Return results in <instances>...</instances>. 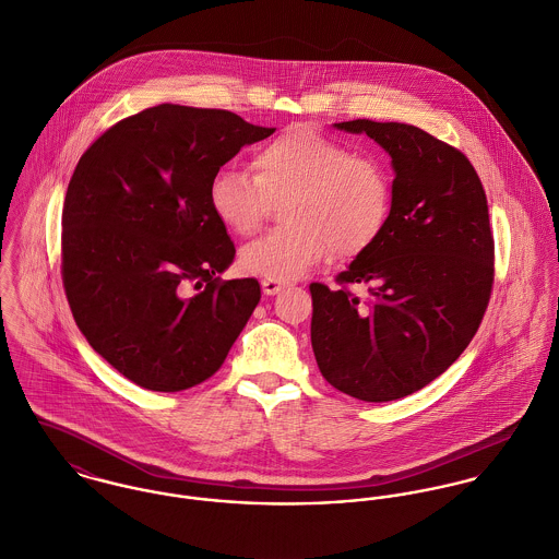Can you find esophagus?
Wrapping results in <instances>:
<instances>
[{
	"label": "esophagus",
	"mask_w": 559,
	"mask_h": 559,
	"mask_svg": "<svg viewBox=\"0 0 559 559\" xmlns=\"http://www.w3.org/2000/svg\"><path fill=\"white\" fill-rule=\"evenodd\" d=\"M286 286H288V284L277 282V280H262V290H264V295H277V293H282Z\"/></svg>",
	"instance_id": "34e87169"
}]
</instances>
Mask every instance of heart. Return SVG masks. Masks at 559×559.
I'll return each instance as SVG.
<instances>
[{"mask_svg":"<svg viewBox=\"0 0 559 559\" xmlns=\"http://www.w3.org/2000/svg\"><path fill=\"white\" fill-rule=\"evenodd\" d=\"M253 176L222 167L209 185L217 222L251 237L284 202L288 226L249 242L240 269L249 275L290 282L331 253L350 260L381 237L392 209V180L374 157L350 153L310 124H293L251 157Z\"/></svg>","mask_w":559,"mask_h":559,"instance_id":"1","label":"heart"}]
</instances>
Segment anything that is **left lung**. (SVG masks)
Here are the masks:
<instances>
[{"instance_id": "8db88e82", "label": "left lung", "mask_w": 559, "mask_h": 559, "mask_svg": "<svg viewBox=\"0 0 559 559\" xmlns=\"http://www.w3.org/2000/svg\"><path fill=\"white\" fill-rule=\"evenodd\" d=\"M394 163L392 211L377 242L335 277L310 284L312 348L335 390L399 400L443 374L488 308L495 240L478 171L459 148L402 122L348 120ZM366 283L361 302L349 286Z\"/></svg>"}]
</instances>
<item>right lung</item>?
Masks as SVG:
<instances>
[{
  "label": "right lung",
  "mask_w": 559,
  "mask_h": 559,
  "mask_svg": "<svg viewBox=\"0 0 559 559\" xmlns=\"http://www.w3.org/2000/svg\"><path fill=\"white\" fill-rule=\"evenodd\" d=\"M273 131L226 109L163 103L81 155L62 209V284L90 346L135 385L204 383L255 310L258 280L217 277L237 249L209 185Z\"/></svg>",
  "instance_id": "add662e5"
}]
</instances>
